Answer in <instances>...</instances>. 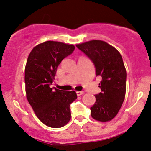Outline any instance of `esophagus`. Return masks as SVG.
<instances>
[{
	"label": "esophagus",
	"instance_id": "1",
	"mask_svg": "<svg viewBox=\"0 0 151 151\" xmlns=\"http://www.w3.org/2000/svg\"><path fill=\"white\" fill-rule=\"evenodd\" d=\"M83 93H84L83 91H77V95H78V96H80V95H83Z\"/></svg>",
	"mask_w": 151,
	"mask_h": 151
}]
</instances>
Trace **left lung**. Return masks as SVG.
<instances>
[{
	"label": "left lung",
	"instance_id": "1",
	"mask_svg": "<svg viewBox=\"0 0 151 151\" xmlns=\"http://www.w3.org/2000/svg\"><path fill=\"white\" fill-rule=\"evenodd\" d=\"M76 46L92 60L96 76L102 79L99 83L102 92L95 95L96 101L91 107V116L98 121H109L119 111L126 92L127 73L121 53L102 40Z\"/></svg>",
	"mask_w": 151,
	"mask_h": 151
}]
</instances>
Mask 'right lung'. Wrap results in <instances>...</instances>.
Wrapping results in <instances>:
<instances>
[{"mask_svg": "<svg viewBox=\"0 0 151 151\" xmlns=\"http://www.w3.org/2000/svg\"><path fill=\"white\" fill-rule=\"evenodd\" d=\"M74 46L55 41L39 44L32 49L25 68L27 100L40 121L47 126L63 127L71 118L70 105L77 98L75 91L50 88L57 68L73 52Z\"/></svg>", "mask_w": 151, "mask_h": 151, "instance_id": "add662e5", "label": "right lung"}]
</instances>
